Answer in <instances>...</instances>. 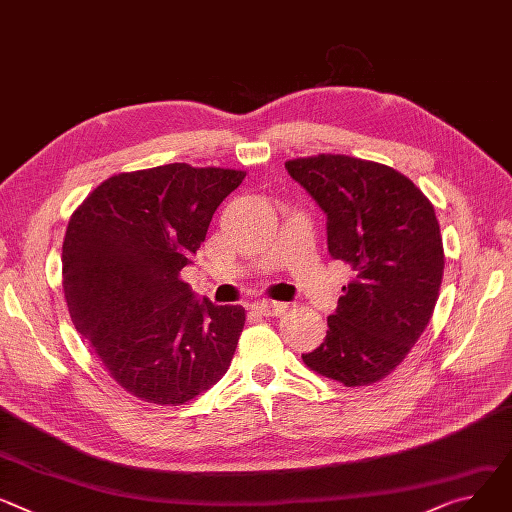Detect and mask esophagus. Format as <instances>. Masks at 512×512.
<instances>
[{"label": "esophagus", "instance_id": "1", "mask_svg": "<svg viewBox=\"0 0 512 512\" xmlns=\"http://www.w3.org/2000/svg\"><path fill=\"white\" fill-rule=\"evenodd\" d=\"M251 306L253 311H257L263 317H282L288 311V306L284 302H276V300H257Z\"/></svg>", "mask_w": 512, "mask_h": 512}]
</instances>
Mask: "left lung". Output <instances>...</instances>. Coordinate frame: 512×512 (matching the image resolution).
Returning <instances> with one entry per match:
<instances>
[{
  "label": "left lung",
  "mask_w": 512,
  "mask_h": 512,
  "mask_svg": "<svg viewBox=\"0 0 512 512\" xmlns=\"http://www.w3.org/2000/svg\"><path fill=\"white\" fill-rule=\"evenodd\" d=\"M327 214V249L350 263L325 342L304 364L346 387L379 383L424 333L445 269L430 199L399 170L346 154L286 162Z\"/></svg>",
  "instance_id": "obj_1"
}]
</instances>
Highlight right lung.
I'll list each match as a JSON object with an SVG mask.
<instances>
[{"instance_id":"1","label":"right lung","mask_w":512,"mask_h":512,"mask_svg":"<svg viewBox=\"0 0 512 512\" xmlns=\"http://www.w3.org/2000/svg\"><path fill=\"white\" fill-rule=\"evenodd\" d=\"M245 170L187 162L119 173L74 210L61 253L72 323L129 395L183 405L218 383L245 309L197 302L181 269Z\"/></svg>"}]
</instances>
